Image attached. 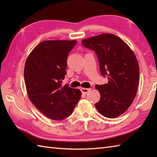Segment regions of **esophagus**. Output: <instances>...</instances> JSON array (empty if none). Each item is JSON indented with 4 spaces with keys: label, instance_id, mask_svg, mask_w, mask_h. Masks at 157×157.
<instances>
[{
    "label": "esophagus",
    "instance_id": "obj_1",
    "mask_svg": "<svg viewBox=\"0 0 157 157\" xmlns=\"http://www.w3.org/2000/svg\"><path fill=\"white\" fill-rule=\"evenodd\" d=\"M90 88H81L82 93L84 94H86L88 93H89V91H90Z\"/></svg>",
    "mask_w": 157,
    "mask_h": 157
}]
</instances>
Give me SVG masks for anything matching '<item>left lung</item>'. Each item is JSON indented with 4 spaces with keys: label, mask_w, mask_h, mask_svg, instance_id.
<instances>
[{
    "label": "left lung",
    "mask_w": 157,
    "mask_h": 157,
    "mask_svg": "<svg viewBox=\"0 0 157 157\" xmlns=\"http://www.w3.org/2000/svg\"><path fill=\"white\" fill-rule=\"evenodd\" d=\"M82 44L94 51L101 75L108 79L107 84L95 86L101 99L94 105L105 117H118L127 111L136 97L140 79L137 58L127 44L112 34L83 39Z\"/></svg>",
    "instance_id": "8db88e82"
}]
</instances>
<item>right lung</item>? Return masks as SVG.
Here are the masks:
<instances>
[{
	"label": "right lung",
	"instance_id": "1",
	"mask_svg": "<svg viewBox=\"0 0 157 157\" xmlns=\"http://www.w3.org/2000/svg\"><path fill=\"white\" fill-rule=\"evenodd\" d=\"M77 41H44L33 49L24 67L30 100L49 118L63 120L71 114L81 97L78 89L63 86L68 54Z\"/></svg>",
	"mask_w": 157,
	"mask_h": 157
}]
</instances>
